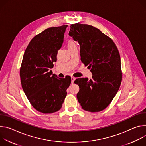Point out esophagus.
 Segmentation results:
<instances>
[{"instance_id":"1","label":"esophagus","mask_w":146,"mask_h":146,"mask_svg":"<svg viewBox=\"0 0 146 146\" xmlns=\"http://www.w3.org/2000/svg\"><path fill=\"white\" fill-rule=\"evenodd\" d=\"M75 79V78L74 77V76H71V82L72 84H73L74 82V80Z\"/></svg>"}]
</instances>
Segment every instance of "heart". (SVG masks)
Returning a JSON list of instances; mask_svg holds the SVG:
<instances>
[{
  "label": "heart",
  "mask_w": 146,
  "mask_h": 146,
  "mask_svg": "<svg viewBox=\"0 0 146 146\" xmlns=\"http://www.w3.org/2000/svg\"><path fill=\"white\" fill-rule=\"evenodd\" d=\"M75 45H76V44H75V42H74L72 40H68V43H67V47H68V48H70V47H72V46H75Z\"/></svg>",
  "instance_id": "b5f03b06"
}]
</instances>
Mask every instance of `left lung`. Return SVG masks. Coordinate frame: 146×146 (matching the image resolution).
Here are the masks:
<instances>
[{
	"label": "left lung",
	"instance_id": "1",
	"mask_svg": "<svg viewBox=\"0 0 146 146\" xmlns=\"http://www.w3.org/2000/svg\"><path fill=\"white\" fill-rule=\"evenodd\" d=\"M69 35L79 43L80 60L92 67L93 75L89 80L88 78L75 80L79 86L78 100L85 111H101L111 103L121 84L119 51L110 38L90 25L71 24Z\"/></svg>",
	"mask_w": 146,
	"mask_h": 146
}]
</instances>
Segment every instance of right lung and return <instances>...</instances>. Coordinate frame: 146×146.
<instances>
[{
	"label": "right lung",
	"mask_w": 146,
	"mask_h": 146,
	"mask_svg": "<svg viewBox=\"0 0 146 146\" xmlns=\"http://www.w3.org/2000/svg\"><path fill=\"white\" fill-rule=\"evenodd\" d=\"M67 25L48 28L32 39L20 68L23 89L35 110L51 114L62 107L71 78H59L51 70L57 61Z\"/></svg>",
	"instance_id": "1"
}]
</instances>
